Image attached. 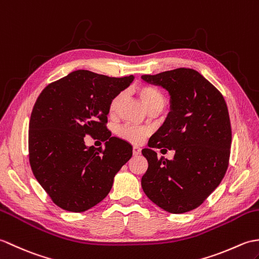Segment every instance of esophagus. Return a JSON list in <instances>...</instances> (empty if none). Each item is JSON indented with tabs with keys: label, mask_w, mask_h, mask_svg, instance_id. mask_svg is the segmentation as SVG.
<instances>
[{
	"label": "esophagus",
	"mask_w": 259,
	"mask_h": 259,
	"mask_svg": "<svg viewBox=\"0 0 259 259\" xmlns=\"http://www.w3.org/2000/svg\"><path fill=\"white\" fill-rule=\"evenodd\" d=\"M141 151H142V149L139 146H134L133 147V155H135V156H136V155H140Z\"/></svg>",
	"instance_id": "obj_1"
}]
</instances>
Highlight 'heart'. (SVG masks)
<instances>
[{"label":"heart","mask_w":259,"mask_h":259,"mask_svg":"<svg viewBox=\"0 0 259 259\" xmlns=\"http://www.w3.org/2000/svg\"><path fill=\"white\" fill-rule=\"evenodd\" d=\"M136 93L140 96L143 104L146 107V110L149 112L152 110L159 108L162 110L165 105V97L162 94V92L156 88L151 85H140L136 88ZM123 100V93H118L115 95L110 102L108 106V113L111 115H115L118 111V107ZM120 139L132 143V144H141L148 136V131L142 127H136V126L126 125L120 127L117 132Z\"/></svg>","instance_id":"obj_1"}]
</instances>
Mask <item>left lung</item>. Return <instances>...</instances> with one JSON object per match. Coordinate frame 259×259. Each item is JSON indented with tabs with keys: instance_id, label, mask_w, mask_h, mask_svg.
Wrapping results in <instances>:
<instances>
[{
	"instance_id": "obj_1",
	"label": "left lung",
	"mask_w": 259,
	"mask_h": 259,
	"mask_svg": "<svg viewBox=\"0 0 259 259\" xmlns=\"http://www.w3.org/2000/svg\"><path fill=\"white\" fill-rule=\"evenodd\" d=\"M142 79L162 86L170 96V112L148 141V148L142 149L148 162L142 188L158 207L183 214L198 207L225 176L232 144L226 102L192 68L142 75ZM155 148L174 150L175 158L157 159Z\"/></svg>"
}]
</instances>
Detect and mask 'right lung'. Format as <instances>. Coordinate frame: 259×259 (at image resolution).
<instances>
[{"label":"right lung","mask_w":259,"mask_h":259,"mask_svg":"<svg viewBox=\"0 0 259 259\" xmlns=\"http://www.w3.org/2000/svg\"><path fill=\"white\" fill-rule=\"evenodd\" d=\"M133 79L77 70L48 85L37 97L28 126L30 164L59 207L81 212L99 204L133 155L130 143L111 136L105 126L111 100ZM86 135H103L106 148L86 147Z\"/></svg>","instance_id":"obj_1"}]
</instances>
